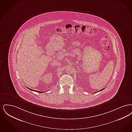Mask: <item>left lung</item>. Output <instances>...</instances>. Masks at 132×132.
Instances as JSON below:
<instances>
[{"mask_svg":"<svg viewBox=\"0 0 132 132\" xmlns=\"http://www.w3.org/2000/svg\"><path fill=\"white\" fill-rule=\"evenodd\" d=\"M104 89V88H103V89H101V90H100L99 92H100V91H101V90H103V89Z\"/></svg>","mask_w":132,"mask_h":132,"instance_id":"left-lung-1","label":"left lung"}]
</instances>
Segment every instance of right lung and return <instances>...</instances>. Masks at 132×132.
<instances>
[{"mask_svg": "<svg viewBox=\"0 0 132 132\" xmlns=\"http://www.w3.org/2000/svg\"><path fill=\"white\" fill-rule=\"evenodd\" d=\"M28 89H30V90H31L32 91H35V92H38V93H44V92H39V91H37V90H33V89H31V88H27Z\"/></svg>", "mask_w": 132, "mask_h": 132, "instance_id": "1", "label": "right lung"}]
</instances>
